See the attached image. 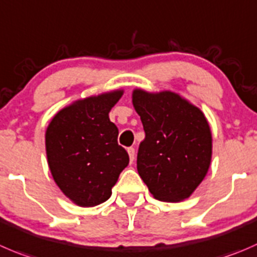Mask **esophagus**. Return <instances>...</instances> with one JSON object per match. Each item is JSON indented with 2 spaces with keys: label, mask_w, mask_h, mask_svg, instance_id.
I'll return each mask as SVG.
<instances>
[{
  "label": "esophagus",
  "mask_w": 257,
  "mask_h": 257,
  "mask_svg": "<svg viewBox=\"0 0 257 257\" xmlns=\"http://www.w3.org/2000/svg\"><path fill=\"white\" fill-rule=\"evenodd\" d=\"M128 154H129V158H131V162L134 161V157H136V151H134V148H128Z\"/></svg>",
  "instance_id": "obj_1"
}]
</instances>
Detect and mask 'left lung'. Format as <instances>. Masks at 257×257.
Segmentation results:
<instances>
[{
  "label": "left lung",
  "mask_w": 257,
  "mask_h": 257,
  "mask_svg": "<svg viewBox=\"0 0 257 257\" xmlns=\"http://www.w3.org/2000/svg\"><path fill=\"white\" fill-rule=\"evenodd\" d=\"M132 101L146 138L137 169L156 200L181 202L205 179L212 158L210 124L200 108L171 90L134 89Z\"/></svg>",
  "instance_id": "obj_1"
}]
</instances>
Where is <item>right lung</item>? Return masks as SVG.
Segmentation results:
<instances>
[{"instance_id": "obj_1", "label": "right lung", "mask_w": 257, "mask_h": 257, "mask_svg": "<svg viewBox=\"0 0 257 257\" xmlns=\"http://www.w3.org/2000/svg\"><path fill=\"white\" fill-rule=\"evenodd\" d=\"M123 94L116 89L73 101L47 125L45 147L52 178L80 207L105 202L129 163L128 153L118 144V128L109 119Z\"/></svg>"}]
</instances>
